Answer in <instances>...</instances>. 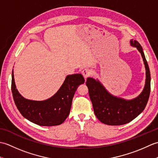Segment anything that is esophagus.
<instances>
[{"label":"esophagus","instance_id":"34e87169","mask_svg":"<svg viewBox=\"0 0 158 158\" xmlns=\"http://www.w3.org/2000/svg\"><path fill=\"white\" fill-rule=\"evenodd\" d=\"M82 74L84 78L86 79L90 75V70L88 69H85L82 70Z\"/></svg>","mask_w":158,"mask_h":158}]
</instances>
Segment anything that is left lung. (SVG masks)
I'll use <instances>...</instances> for the list:
<instances>
[{
    "mask_svg": "<svg viewBox=\"0 0 158 158\" xmlns=\"http://www.w3.org/2000/svg\"><path fill=\"white\" fill-rule=\"evenodd\" d=\"M131 46L140 53L146 70L145 84L140 94L132 100H126L109 93L98 79H87L94 111L102 123L110 126H120L130 122L145 109L148 102L151 88V75L148 64L141 45L136 40H131Z\"/></svg>",
    "mask_w": 158,
    "mask_h": 158,
    "instance_id": "obj_1",
    "label": "left lung"
}]
</instances>
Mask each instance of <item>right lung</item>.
Listing matches in <instances>:
<instances>
[{"instance_id":"right-lung-1","label":"right lung","mask_w":158,"mask_h":158,"mask_svg":"<svg viewBox=\"0 0 158 158\" xmlns=\"http://www.w3.org/2000/svg\"><path fill=\"white\" fill-rule=\"evenodd\" d=\"M84 82L81 74L67 75L58 91L51 98L41 101L28 100L16 89L13 70L11 91L17 108L23 117L39 126H53L62 124L69 116L77 87Z\"/></svg>"}]
</instances>
